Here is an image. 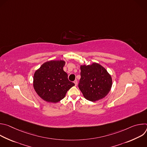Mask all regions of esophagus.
I'll list each match as a JSON object with an SVG mask.
<instances>
[{
	"label": "esophagus",
	"instance_id": "1",
	"mask_svg": "<svg viewBox=\"0 0 147 147\" xmlns=\"http://www.w3.org/2000/svg\"><path fill=\"white\" fill-rule=\"evenodd\" d=\"M74 84H75V86H77L78 82H77V80H75V81H74Z\"/></svg>",
	"mask_w": 147,
	"mask_h": 147
}]
</instances>
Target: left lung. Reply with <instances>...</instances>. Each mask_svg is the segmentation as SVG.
<instances>
[{"instance_id": "left-lung-1", "label": "left lung", "mask_w": 147, "mask_h": 147, "mask_svg": "<svg viewBox=\"0 0 147 147\" xmlns=\"http://www.w3.org/2000/svg\"><path fill=\"white\" fill-rule=\"evenodd\" d=\"M78 88L86 99L95 102L105 97L112 86L111 74L98 63L80 65Z\"/></svg>"}]
</instances>
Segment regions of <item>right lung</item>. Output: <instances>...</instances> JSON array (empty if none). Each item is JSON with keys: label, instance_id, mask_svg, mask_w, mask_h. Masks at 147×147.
<instances>
[{"label": "right lung", "instance_id": "right-lung-1", "mask_svg": "<svg viewBox=\"0 0 147 147\" xmlns=\"http://www.w3.org/2000/svg\"><path fill=\"white\" fill-rule=\"evenodd\" d=\"M66 61L63 60L45 62L34 74L33 87L40 98L48 102L57 103L75 84L68 80L63 70Z\"/></svg>", "mask_w": 147, "mask_h": 147}]
</instances>
